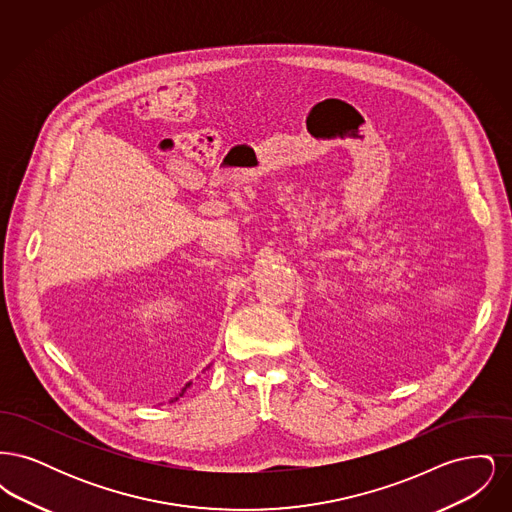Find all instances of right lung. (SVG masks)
Masks as SVG:
<instances>
[{
    "instance_id": "add662e5",
    "label": "right lung",
    "mask_w": 512,
    "mask_h": 512,
    "mask_svg": "<svg viewBox=\"0 0 512 512\" xmlns=\"http://www.w3.org/2000/svg\"><path fill=\"white\" fill-rule=\"evenodd\" d=\"M188 388H190V384H186V388H184V390H182V393H180V397H182V395H184V391L188 390ZM176 399H178V397H176Z\"/></svg>"
}]
</instances>
